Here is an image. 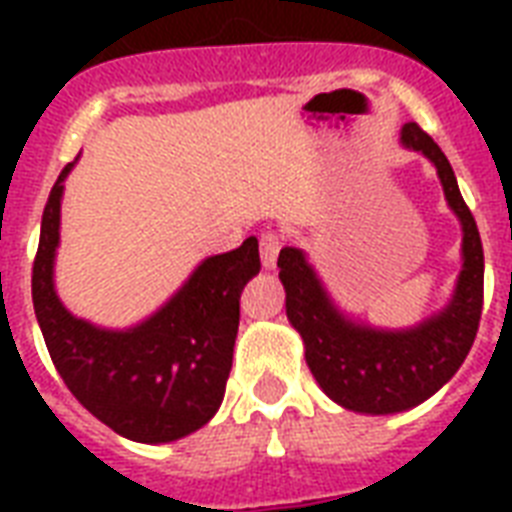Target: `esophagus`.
<instances>
[{"label": "esophagus", "mask_w": 512, "mask_h": 512, "mask_svg": "<svg viewBox=\"0 0 512 512\" xmlns=\"http://www.w3.org/2000/svg\"><path fill=\"white\" fill-rule=\"evenodd\" d=\"M281 247H284V236H281V233L268 231L260 236V257H263L265 271H273V268H276Z\"/></svg>", "instance_id": "1"}]
</instances>
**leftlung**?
Here are the masks:
<instances>
[{
  "label": "left lung",
  "mask_w": 512,
  "mask_h": 512,
  "mask_svg": "<svg viewBox=\"0 0 512 512\" xmlns=\"http://www.w3.org/2000/svg\"><path fill=\"white\" fill-rule=\"evenodd\" d=\"M401 146L430 159L462 225V271L446 308L409 329L369 327L337 308L303 249L279 252L287 319L303 337L308 369L335 404L361 414L406 412L444 388L470 353L484 308V247L452 164L420 124L401 127Z\"/></svg>",
  "instance_id": "8db88e82"
}]
</instances>
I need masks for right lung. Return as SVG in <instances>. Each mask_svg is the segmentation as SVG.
I'll list each match as a JSON object with an SVG mask.
<instances>
[{"mask_svg": "<svg viewBox=\"0 0 512 512\" xmlns=\"http://www.w3.org/2000/svg\"><path fill=\"white\" fill-rule=\"evenodd\" d=\"M66 164L44 204L31 297L58 374L103 425L138 444H170L207 425L223 404L239 332V297L260 273L257 239L201 260L175 295L130 329L76 319L55 292Z\"/></svg>", "mask_w": 512, "mask_h": 512, "instance_id": "obj_1", "label": "right lung"}]
</instances>
